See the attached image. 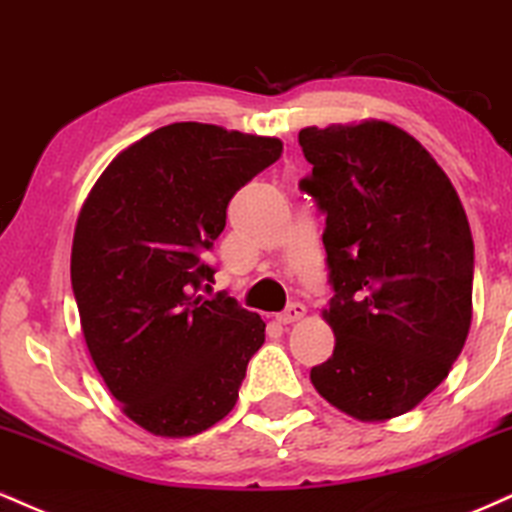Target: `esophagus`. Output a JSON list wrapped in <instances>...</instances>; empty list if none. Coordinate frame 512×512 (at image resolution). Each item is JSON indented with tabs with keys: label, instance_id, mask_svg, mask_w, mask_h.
Here are the masks:
<instances>
[{
	"label": "esophagus",
	"instance_id": "obj_1",
	"mask_svg": "<svg viewBox=\"0 0 512 512\" xmlns=\"http://www.w3.org/2000/svg\"><path fill=\"white\" fill-rule=\"evenodd\" d=\"M304 316H306V306L299 304V302H294V304L287 306L285 311H280V314L275 316V318H278V323H282V326H290V323L302 321Z\"/></svg>",
	"mask_w": 512,
	"mask_h": 512
}]
</instances>
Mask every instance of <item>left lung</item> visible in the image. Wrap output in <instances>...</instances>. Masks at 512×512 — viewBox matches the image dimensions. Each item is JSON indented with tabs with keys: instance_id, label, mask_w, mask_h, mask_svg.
Returning a JSON list of instances; mask_svg holds the SVG:
<instances>
[{
	"instance_id": "1",
	"label": "left lung",
	"mask_w": 512,
	"mask_h": 512,
	"mask_svg": "<svg viewBox=\"0 0 512 512\" xmlns=\"http://www.w3.org/2000/svg\"><path fill=\"white\" fill-rule=\"evenodd\" d=\"M302 189L326 213L335 333L311 369L321 398L359 422L414 410L441 386L472 323L474 244L458 191L417 138L381 119L306 126Z\"/></svg>"
}]
</instances>
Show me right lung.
<instances>
[{
	"mask_svg": "<svg viewBox=\"0 0 512 512\" xmlns=\"http://www.w3.org/2000/svg\"><path fill=\"white\" fill-rule=\"evenodd\" d=\"M280 153L273 136L167 124L124 148L83 201L71 246L83 338L112 398L148 434L196 436L237 405L266 323L232 297L196 292L213 282L203 256L230 198Z\"/></svg>",
	"mask_w": 512,
	"mask_h": 512,
	"instance_id": "obj_1",
	"label": "right lung"
}]
</instances>
